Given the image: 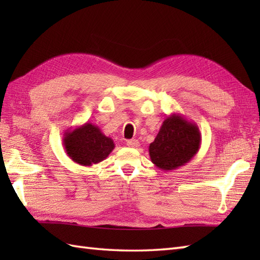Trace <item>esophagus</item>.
Segmentation results:
<instances>
[{"instance_id": "esophagus-1", "label": "esophagus", "mask_w": 260, "mask_h": 260, "mask_svg": "<svg viewBox=\"0 0 260 260\" xmlns=\"http://www.w3.org/2000/svg\"><path fill=\"white\" fill-rule=\"evenodd\" d=\"M126 144H127V146H129V147H139L140 142L137 140H128L126 142Z\"/></svg>"}]
</instances>
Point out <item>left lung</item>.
Wrapping results in <instances>:
<instances>
[{"label":"left lung","mask_w":260,"mask_h":260,"mask_svg":"<svg viewBox=\"0 0 260 260\" xmlns=\"http://www.w3.org/2000/svg\"><path fill=\"white\" fill-rule=\"evenodd\" d=\"M200 146L201 133L194 121L171 114L164 119L148 153L156 168L170 172L189 163Z\"/></svg>","instance_id":"left-lung-1"}]
</instances>
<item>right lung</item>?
<instances>
[{
	"label": "right lung",
	"mask_w": 260,
	"mask_h": 260,
	"mask_svg": "<svg viewBox=\"0 0 260 260\" xmlns=\"http://www.w3.org/2000/svg\"><path fill=\"white\" fill-rule=\"evenodd\" d=\"M67 155L82 167H91L107 158L115 144L110 137L102 133L98 126L91 123L66 131L62 141Z\"/></svg>",
	"instance_id": "right-lung-1"
}]
</instances>
